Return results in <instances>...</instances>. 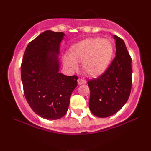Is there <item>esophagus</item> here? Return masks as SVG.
<instances>
[{"mask_svg":"<svg viewBox=\"0 0 151 151\" xmlns=\"http://www.w3.org/2000/svg\"><path fill=\"white\" fill-rule=\"evenodd\" d=\"M86 81L84 80V79H78V84L80 85V84H86Z\"/></svg>","mask_w":151,"mask_h":151,"instance_id":"34e87169","label":"esophagus"}]
</instances>
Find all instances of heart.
<instances>
[{
	"mask_svg": "<svg viewBox=\"0 0 151 151\" xmlns=\"http://www.w3.org/2000/svg\"><path fill=\"white\" fill-rule=\"evenodd\" d=\"M114 53L112 42L108 39L90 37L72 45L69 57L63 59L67 67L76 70L77 62H82V68L87 75L97 77L108 69Z\"/></svg>",
	"mask_w": 151,
	"mask_h": 151,
	"instance_id": "heart-1",
	"label": "heart"
}]
</instances>
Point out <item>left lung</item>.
Instances as JSON below:
<instances>
[{
    "mask_svg": "<svg viewBox=\"0 0 151 151\" xmlns=\"http://www.w3.org/2000/svg\"><path fill=\"white\" fill-rule=\"evenodd\" d=\"M116 40V57L106 70L96 79L88 81L89 109L93 115L106 118L117 113L129 99L132 85V67L125 42Z\"/></svg>",
    "mask_w": 151,
    "mask_h": 151,
    "instance_id": "left-lung-1",
    "label": "left lung"
}]
</instances>
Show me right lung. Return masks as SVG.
Listing matches in <instances>:
<instances>
[{
	"label": "right lung",
	"mask_w": 151,
	"mask_h": 151,
	"mask_svg": "<svg viewBox=\"0 0 151 151\" xmlns=\"http://www.w3.org/2000/svg\"><path fill=\"white\" fill-rule=\"evenodd\" d=\"M65 33L46 30L27 45L21 64L24 94L40 116L56 120L65 115L77 86V75L60 73L58 57Z\"/></svg>",
	"instance_id": "add662e5"
}]
</instances>
